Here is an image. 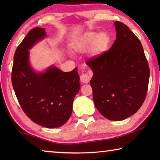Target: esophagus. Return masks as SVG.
Wrapping results in <instances>:
<instances>
[{
  "label": "esophagus",
  "instance_id": "esophagus-1",
  "mask_svg": "<svg viewBox=\"0 0 160 160\" xmlns=\"http://www.w3.org/2000/svg\"><path fill=\"white\" fill-rule=\"evenodd\" d=\"M90 76L87 73H82L80 75V81L82 83H88L90 82Z\"/></svg>",
  "mask_w": 160,
  "mask_h": 160
}]
</instances>
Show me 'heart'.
Instances as JSON below:
<instances>
[{
    "mask_svg": "<svg viewBox=\"0 0 160 160\" xmlns=\"http://www.w3.org/2000/svg\"><path fill=\"white\" fill-rule=\"evenodd\" d=\"M110 41V37L107 32L97 34L94 32H89L80 37L74 44V48L80 51L90 47L92 55L97 56L107 49Z\"/></svg>",
    "mask_w": 160,
    "mask_h": 160,
    "instance_id": "1",
    "label": "heart"
}]
</instances>
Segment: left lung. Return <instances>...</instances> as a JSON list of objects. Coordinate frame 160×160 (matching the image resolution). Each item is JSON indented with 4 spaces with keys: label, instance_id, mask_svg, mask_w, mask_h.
Returning a JSON list of instances; mask_svg holds the SVG:
<instances>
[{
    "label": "left lung",
    "instance_id": "obj_1",
    "mask_svg": "<svg viewBox=\"0 0 160 160\" xmlns=\"http://www.w3.org/2000/svg\"><path fill=\"white\" fill-rule=\"evenodd\" d=\"M116 39L109 51L86 64L92 70L93 100L105 118L121 121L138 112L147 94L150 68L141 42L121 22H114Z\"/></svg>",
    "mask_w": 160,
    "mask_h": 160
}]
</instances>
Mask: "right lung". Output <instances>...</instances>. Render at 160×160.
Listing matches in <instances>:
<instances>
[{"label":"right lung","instance_id":"add662e5","mask_svg":"<svg viewBox=\"0 0 160 160\" xmlns=\"http://www.w3.org/2000/svg\"><path fill=\"white\" fill-rule=\"evenodd\" d=\"M46 37L44 28L28 32L14 55L12 84L25 114L39 125L58 128L68 120L74 98L80 90L77 68L63 72L55 66L44 72H36L29 65V49Z\"/></svg>","mask_w":160,"mask_h":160}]
</instances>
